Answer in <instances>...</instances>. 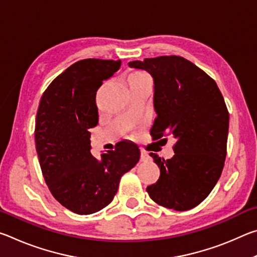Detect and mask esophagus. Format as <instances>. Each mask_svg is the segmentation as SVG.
<instances>
[{"mask_svg":"<svg viewBox=\"0 0 257 257\" xmlns=\"http://www.w3.org/2000/svg\"><path fill=\"white\" fill-rule=\"evenodd\" d=\"M141 160L143 162H147V161H151V156L149 155V153L145 151H142L141 152Z\"/></svg>","mask_w":257,"mask_h":257,"instance_id":"esophagus-1","label":"esophagus"}]
</instances>
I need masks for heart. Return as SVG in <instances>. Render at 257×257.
I'll return each mask as SVG.
<instances>
[{
    "label": "heart",
    "instance_id": "heart-1",
    "mask_svg": "<svg viewBox=\"0 0 257 257\" xmlns=\"http://www.w3.org/2000/svg\"><path fill=\"white\" fill-rule=\"evenodd\" d=\"M147 78H149V76L145 75V73H143V72H134V73H132V75L129 76L128 82H130V81H136V80L147 79Z\"/></svg>",
    "mask_w": 257,
    "mask_h": 257
}]
</instances>
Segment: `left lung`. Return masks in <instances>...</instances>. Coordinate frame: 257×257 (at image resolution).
<instances>
[{
  "instance_id": "left-lung-1",
  "label": "left lung",
  "mask_w": 257,
  "mask_h": 257,
  "mask_svg": "<svg viewBox=\"0 0 257 257\" xmlns=\"http://www.w3.org/2000/svg\"><path fill=\"white\" fill-rule=\"evenodd\" d=\"M128 66L153 78L156 118L151 135L176 139L171 159L150 154L161 173L147 193L164 207L190 210L208 196L224 165L229 113L222 94L210 76L181 56L132 61Z\"/></svg>"
}]
</instances>
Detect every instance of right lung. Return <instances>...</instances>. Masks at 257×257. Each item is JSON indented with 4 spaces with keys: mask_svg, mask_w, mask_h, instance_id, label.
<instances>
[{
    "mask_svg": "<svg viewBox=\"0 0 257 257\" xmlns=\"http://www.w3.org/2000/svg\"><path fill=\"white\" fill-rule=\"evenodd\" d=\"M120 60H80L51 82L41 98L35 143L52 195L77 214H93L112 202L121 177L141 152L133 143L94 158L90 133L98 122L95 96L103 80L119 70Z\"/></svg>",
    "mask_w": 257,
    "mask_h": 257,
    "instance_id": "obj_1",
    "label": "right lung"
}]
</instances>
